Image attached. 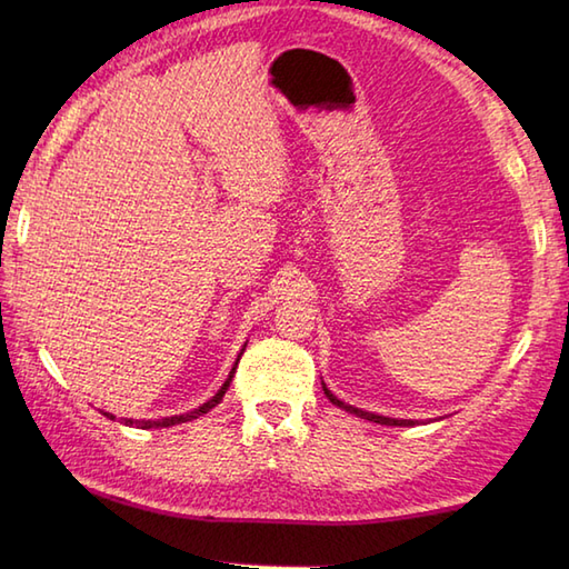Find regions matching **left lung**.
<instances>
[{
	"instance_id": "left-lung-1",
	"label": "left lung",
	"mask_w": 569,
	"mask_h": 569,
	"mask_svg": "<svg viewBox=\"0 0 569 569\" xmlns=\"http://www.w3.org/2000/svg\"><path fill=\"white\" fill-rule=\"evenodd\" d=\"M322 389H325V386H322ZM325 396H328L335 406H340L342 410H347V413H355V416L365 418V420L381 422V426H413V420H396V418H383V416H373V413H367V410H361V408L347 406V403H342V401H340V398H335V396H332L328 389H325Z\"/></svg>"
}]
</instances>
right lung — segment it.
Wrapping results in <instances>:
<instances>
[{
    "mask_svg": "<svg viewBox=\"0 0 569 569\" xmlns=\"http://www.w3.org/2000/svg\"><path fill=\"white\" fill-rule=\"evenodd\" d=\"M241 352H244V349H241ZM241 357V355H239ZM237 365H239V359H237ZM237 365L232 367V371H229V379L222 383V389L217 391L208 403H202L200 408H196V410H190V413H186V416H171V418H161V420H139V428H168V426H178V422H188V420H192V418H198V416H202V413H208L210 408H214L217 403L222 401V396L227 393V389H229V381H232V377H234V371H237ZM107 418H112L114 420V416H110V413H104ZM127 426H134V420L131 418H122Z\"/></svg>",
    "mask_w": 569,
    "mask_h": 569,
    "instance_id": "right-lung-1",
    "label": "right lung"
}]
</instances>
